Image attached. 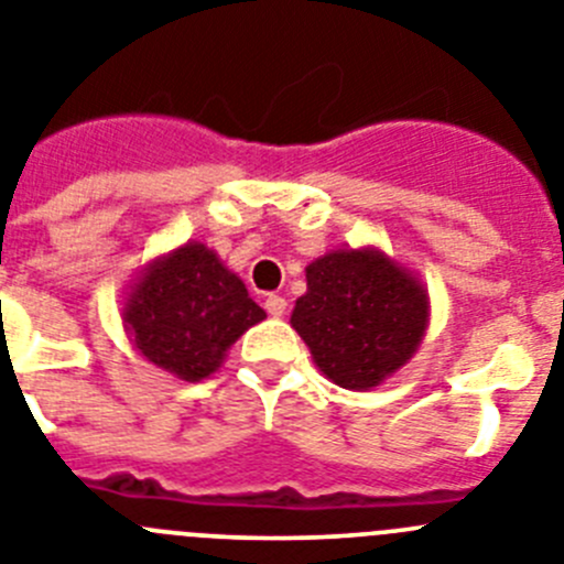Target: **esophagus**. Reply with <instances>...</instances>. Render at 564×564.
Masks as SVG:
<instances>
[{
    "label": "esophagus",
    "instance_id": "esophagus-1",
    "mask_svg": "<svg viewBox=\"0 0 564 564\" xmlns=\"http://www.w3.org/2000/svg\"><path fill=\"white\" fill-rule=\"evenodd\" d=\"M263 306H267L270 317H283V314H286V301H283L281 294H267Z\"/></svg>",
    "mask_w": 564,
    "mask_h": 564
}]
</instances>
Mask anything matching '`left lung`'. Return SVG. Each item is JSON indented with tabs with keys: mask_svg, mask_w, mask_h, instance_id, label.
Here are the masks:
<instances>
[{
	"mask_svg": "<svg viewBox=\"0 0 564 564\" xmlns=\"http://www.w3.org/2000/svg\"><path fill=\"white\" fill-rule=\"evenodd\" d=\"M292 328L323 377L345 390H373L419 351L430 323L427 289L377 247H343L306 267V294Z\"/></svg>",
	"mask_w": 564,
	"mask_h": 564,
	"instance_id": "8db88e82",
	"label": "left lung"
}]
</instances>
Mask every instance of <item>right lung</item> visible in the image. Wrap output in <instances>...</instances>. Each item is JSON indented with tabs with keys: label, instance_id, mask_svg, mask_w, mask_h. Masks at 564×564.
I'll return each instance as SVG.
<instances>
[{
	"label": "right lung",
	"instance_id": "obj_1",
	"mask_svg": "<svg viewBox=\"0 0 564 564\" xmlns=\"http://www.w3.org/2000/svg\"><path fill=\"white\" fill-rule=\"evenodd\" d=\"M120 317L151 365L182 382H199L221 368L230 345L267 312L210 247L187 241L145 263Z\"/></svg>",
	"mask_w": 564,
	"mask_h": 564
}]
</instances>
